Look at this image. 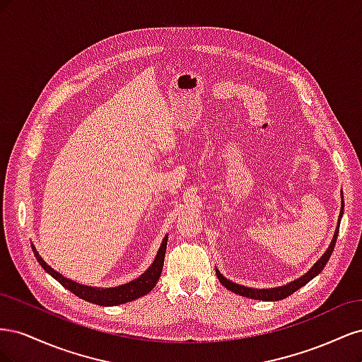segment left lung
Segmentation results:
<instances>
[{"instance_id": "8db88e82", "label": "left lung", "mask_w": 362, "mask_h": 362, "mask_svg": "<svg viewBox=\"0 0 362 362\" xmlns=\"http://www.w3.org/2000/svg\"><path fill=\"white\" fill-rule=\"evenodd\" d=\"M341 198H343V193H341ZM343 210H344V205L341 202V211H339V217H338V226H337V231L334 234V238L332 242L329 245V247H327V250L323 254V257L315 262V264L311 267L310 272H306L305 275L299 279H296L290 284H287V286H282V287H276V288H249V287H245V286H240V284H235L233 281L226 279L221 272H218L216 269V275L218 278V281H221V284L223 287H226L229 291L233 293H237L240 296H245V298H250V299H255V300H281V299H286L288 298L290 294H293L294 291H298L300 287L306 286L313 278H315L319 273L325 269L326 262L329 261L332 252H334V247H335V242H337V235H338V231H339V221H341V216H343Z\"/></svg>"}]
</instances>
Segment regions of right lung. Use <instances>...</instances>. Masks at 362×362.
Here are the masks:
<instances>
[{"label":"right lung","mask_w":362,"mask_h":362,"mask_svg":"<svg viewBox=\"0 0 362 362\" xmlns=\"http://www.w3.org/2000/svg\"><path fill=\"white\" fill-rule=\"evenodd\" d=\"M166 246H168V235L163 238V243L157 252V257L154 262L149 266V269L140 275L137 279L131 281L128 284H122L119 287H112V288H100V287H89V286H83V284L75 282L72 279L64 278L60 275L59 272L54 270L51 266H48L45 261L42 259L39 255V252L36 247L31 245L33 254L37 258L39 264L43 267V270H47L49 275L59 281L64 288H68L71 293L75 296H78L80 299H84L87 302H92L95 305H101V306H115V305H122L127 302H131L134 299L141 298V296L148 294L152 288L156 287V284L160 279L163 264H164V255H166Z\"/></svg>","instance_id":"obj_1"}]
</instances>
